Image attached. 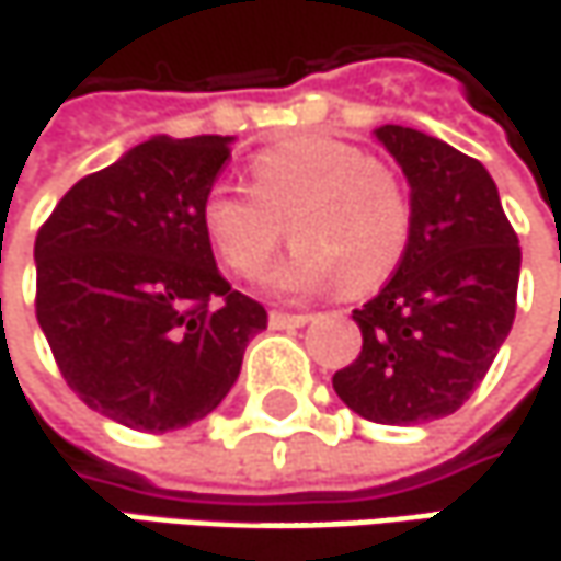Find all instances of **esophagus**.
Instances as JSON below:
<instances>
[{
  "label": "esophagus",
  "mask_w": 561,
  "mask_h": 561,
  "mask_svg": "<svg viewBox=\"0 0 561 561\" xmlns=\"http://www.w3.org/2000/svg\"><path fill=\"white\" fill-rule=\"evenodd\" d=\"M311 318L308 314H291V311H270V328H276V331H285V328H301V324H308Z\"/></svg>",
  "instance_id": "1"
}]
</instances>
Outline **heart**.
Instances as JSON below:
<instances>
[{
    "label": "heart",
    "mask_w": 561,
    "mask_h": 561,
    "mask_svg": "<svg viewBox=\"0 0 561 561\" xmlns=\"http://www.w3.org/2000/svg\"><path fill=\"white\" fill-rule=\"evenodd\" d=\"M285 228L298 247L282 285L311 291L340 279L343 291L359 295L382 285L408 253V188L363 147L305 134L250 160V192L218 185L202 202V230L237 279L266 273Z\"/></svg>",
    "instance_id": "1"
}]
</instances>
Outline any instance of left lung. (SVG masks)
<instances>
[{"instance_id": "1", "label": "left lung", "mask_w": 561, "mask_h": 561, "mask_svg": "<svg viewBox=\"0 0 561 561\" xmlns=\"http://www.w3.org/2000/svg\"><path fill=\"white\" fill-rule=\"evenodd\" d=\"M376 137L411 182V240L353 311L363 350L333 391L373 424L408 427L456 414L491 369L517 314L520 243L479 160L401 125Z\"/></svg>"}]
</instances>
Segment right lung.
<instances>
[{
	"instance_id": "1",
	"label": "right lung",
	"mask_w": 561,
	"mask_h": 561,
	"mask_svg": "<svg viewBox=\"0 0 561 561\" xmlns=\"http://www.w3.org/2000/svg\"><path fill=\"white\" fill-rule=\"evenodd\" d=\"M230 137H150L82 176L37 230L34 314L57 369L92 411L167 433L211 414L266 308L230 288L202 202Z\"/></svg>"
}]
</instances>
